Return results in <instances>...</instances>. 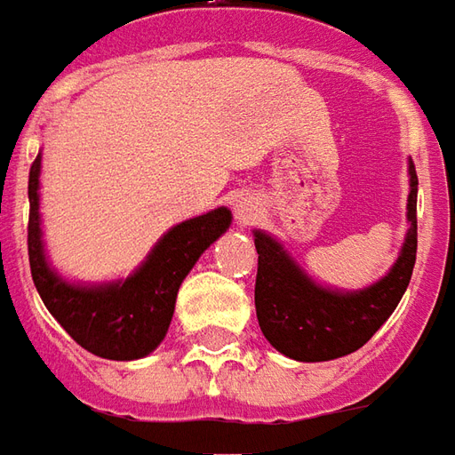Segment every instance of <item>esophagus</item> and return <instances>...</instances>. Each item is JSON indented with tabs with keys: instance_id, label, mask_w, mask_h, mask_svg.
<instances>
[{
	"instance_id": "obj_1",
	"label": "esophagus",
	"mask_w": 455,
	"mask_h": 455,
	"mask_svg": "<svg viewBox=\"0 0 455 455\" xmlns=\"http://www.w3.org/2000/svg\"><path fill=\"white\" fill-rule=\"evenodd\" d=\"M257 211H259V203L254 201V198H237L235 201V215H237V220L243 222V225H250V222H254V218H257Z\"/></svg>"
}]
</instances>
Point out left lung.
<instances>
[{"mask_svg": "<svg viewBox=\"0 0 455 455\" xmlns=\"http://www.w3.org/2000/svg\"><path fill=\"white\" fill-rule=\"evenodd\" d=\"M417 171L409 161V230L397 262L367 289L338 291L315 284L282 244L254 230V306L264 338L282 355L321 363L350 355L375 336L404 296L417 262Z\"/></svg>", "mask_w": 455, "mask_h": 455, "instance_id": "left-lung-1", "label": "left lung"}]
</instances>
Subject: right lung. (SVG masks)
<instances>
[{
    "instance_id": "add662e5",
    "label": "right lung",
    "mask_w": 455,
    "mask_h": 455,
    "mask_svg": "<svg viewBox=\"0 0 455 455\" xmlns=\"http://www.w3.org/2000/svg\"><path fill=\"white\" fill-rule=\"evenodd\" d=\"M41 154L28 171V264L41 301L66 333L88 353L108 360L149 355L169 331L179 286L208 247L220 237L233 215L228 208L186 220L161 237L147 262L124 282L68 284L48 267L38 215Z\"/></svg>"
}]
</instances>
